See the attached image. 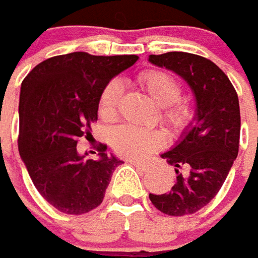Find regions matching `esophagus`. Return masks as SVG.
Instances as JSON below:
<instances>
[{"label": "esophagus", "mask_w": 258, "mask_h": 258, "mask_svg": "<svg viewBox=\"0 0 258 258\" xmlns=\"http://www.w3.org/2000/svg\"><path fill=\"white\" fill-rule=\"evenodd\" d=\"M130 163L133 165V166L138 167V169H141V170H145L148 167L147 163H144V162H140V160H130Z\"/></svg>", "instance_id": "1"}]
</instances>
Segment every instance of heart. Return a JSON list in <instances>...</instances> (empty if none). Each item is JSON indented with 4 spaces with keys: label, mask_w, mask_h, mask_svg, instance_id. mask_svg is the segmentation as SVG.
I'll use <instances>...</instances> for the list:
<instances>
[{
    "label": "heart",
    "mask_w": 258,
    "mask_h": 258,
    "mask_svg": "<svg viewBox=\"0 0 258 258\" xmlns=\"http://www.w3.org/2000/svg\"><path fill=\"white\" fill-rule=\"evenodd\" d=\"M140 84L154 99L155 103L162 106L160 120L173 131L184 127L190 109L185 102L180 100V85L176 79L159 71H148L140 75ZM123 93V86L118 81H111L104 88L99 98V114L110 121L116 116L117 104ZM111 145L117 155L127 159H142L163 145V137L155 130L123 125L113 133Z\"/></svg>",
    "instance_id": "1"
}]
</instances>
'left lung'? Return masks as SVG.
I'll return each instance as SVG.
<instances>
[{"mask_svg": "<svg viewBox=\"0 0 258 258\" xmlns=\"http://www.w3.org/2000/svg\"><path fill=\"white\" fill-rule=\"evenodd\" d=\"M149 62L177 74L196 99L194 121L176 145L160 156L174 166L170 191L149 194L152 204L172 217L201 210L221 190L239 152L240 109L235 88L208 58L183 51L149 55Z\"/></svg>", "mask_w": 258, "mask_h": 258, "instance_id": "obj_1", "label": "left lung"}]
</instances>
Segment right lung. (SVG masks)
<instances>
[{"instance_id": "1", "label": "right lung", "mask_w": 258, "mask_h": 258, "mask_svg": "<svg viewBox=\"0 0 258 258\" xmlns=\"http://www.w3.org/2000/svg\"><path fill=\"white\" fill-rule=\"evenodd\" d=\"M138 55H92L84 51L44 60L23 79L19 96L18 148L41 197L68 215L102 204L111 174L123 160L78 154L79 137L98 120L100 93L111 79L133 67Z\"/></svg>"}]
</instances>
